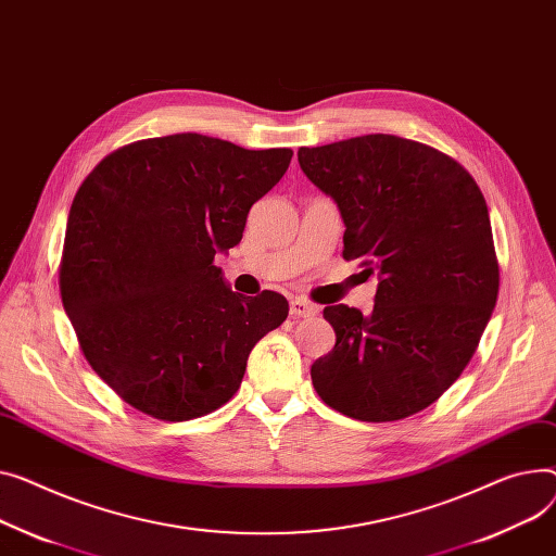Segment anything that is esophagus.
<instances>
[{
    "label": "esophagus",
    "instance_id": "1",
    "mask_svg": "<svg viewBox=\"0 0 556 556\" xmlns=\"http://www.w3.org/2000/svg\"><path fill=\"white\" fill-rule=\"evenodd\" d=\"M319 313V306L302 300V298H294L290 300V317L292 319H300V317H315Z\"/></svg>",
    "mask_w": 556,
    "mask_h": 556
}]
</instances>
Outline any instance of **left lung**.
Instances as JSON below:
<instances>
[{
	"mask_svg": "<svg viewBox=\"0 0 556 556\" xmlns=\"http://www.w3.org/2000/svg\"><path fill=\"white\" fill-rule=\"evenodd\" d=\"M298 159L340 207L344 258L380 277L371 315L324 308L338 340L311 366L313 387L362 422L409 418L460 378L496 306L483 192L452 156L389 134L302 147Z\"/></svg>",
	"mask_w": 556,
	"mask_h": 556,
	"instance_id": "1",
	"label": "left lung"
}]
</instances>
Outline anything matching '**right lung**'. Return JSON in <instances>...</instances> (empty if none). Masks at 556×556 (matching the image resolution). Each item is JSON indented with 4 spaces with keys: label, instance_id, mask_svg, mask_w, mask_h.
Returning a JSON list of instances; mask_svg holds the SVG:
<instances>
[{
    "label": "right lung",
    "instance_id": "right-lung-1",
    "mask_svg": "<svg viewBox=\"0 0 556 556\" xmlns=\"http://www.w3.org/2000/svg\"><path fill=\"white\" fill-rule=\"evenodd\" d=\"M292 150H243L201 134L147 138L102 159L73 199L60 294L93 371L134 409L167 422L212 414L241 387L248 355L288 317L264 290L232 292L214 254Z\"/></svg>",
    "mask_w": 556,
    "mask_h": 556
}]
</instances>
